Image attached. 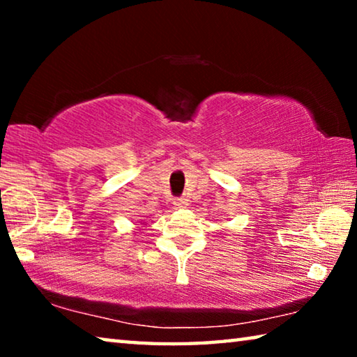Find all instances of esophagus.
I'll list each match as a JSON object with an SVG mask.
<instances>
[{
	"label": "esophagus",
	"instance_id": "obj_1",
	"mask_svg": "<svg viewBox=\"0 0 357 357\" xmlns=\"http://www.w3.org/2000/svg\"><path fill=\"white\" fill-rule=\"evenodd\" d=\"M173 204H174V206H176L178 209H184V208L189 206V200H187V198L183 197V198H178V200H174Z\"/></svg>",
	"mask_w": 357,
	"mask_h": 357
}]
</instances>
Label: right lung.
Listing matches in <instances>:
<instances>
[{
	"instance_id": "1",
	"label": "right lung",
	"mask_w": 357,
	"mask_h": 357,
	"mask_svg": "<svg viewBox=\"0 0 357 357\" xmlns=\"http://www.w3.org/2000/svg\"><path fill=\"white\" fill-rule=\"evenodd\" d=\"M142 225H144V223H142Z\"/></svg>"
}]
</instances>
